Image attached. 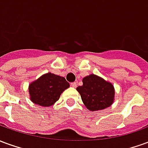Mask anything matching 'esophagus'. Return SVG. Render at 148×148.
I'll use <instances>...</instances> for the list:
<instances>
[{"label":"esophagus","mask_w":148,"mask_h":148,"mask_svg":"<svg viewBox=\"0 0 148 148\" xmlns=\"http://www.w3.org/2000/svg\"><path fill=\"white\" fill-rule=\"evenodd\" d=\"M71 86L73 87V88H76L77 87V82H72L71 83Z\"/></svg>","instance_id":"esophagus-1"}]
</instances>
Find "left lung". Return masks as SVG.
Listing matches in <instances>:
<instances>
[{
	"mask_svg": "<svg viewBox=\"0 0 148 148\" xmlns=\"http://www.w3.org/2000/svg\"><path fill=\"white\" fill-rule=\"evenodd\" d=\"M83 85L77 90L84 105L90 111L108 108L114 101L115 90L112 84L95 74H90L82 79Z\"/></svg>",
	"mask_w": 148,
	"mask_h": 148,
	"instance_id": "left-lung-1",
	"label": "left lung"
}]
</instances>
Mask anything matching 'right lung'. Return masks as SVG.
I'll use <instances>...</instances> for the list:
<instances>
[{
    "label": "right lung",
    "instance_id": "1",
    "mask_svg": "<svg viewBox=\"0 0 148 148\" xmlns=\"http://www.w3.org/2000/svg\"><path fill=\"white\" fill-rule=\"evenodd\" d=\"M70 87L65 77L47 73L29 85L31 101L38 106L48 107L54 105L61 93Z\"/></svg>",
    "mask_w": 148,
    "mask_h": 148
}]
</instances>
